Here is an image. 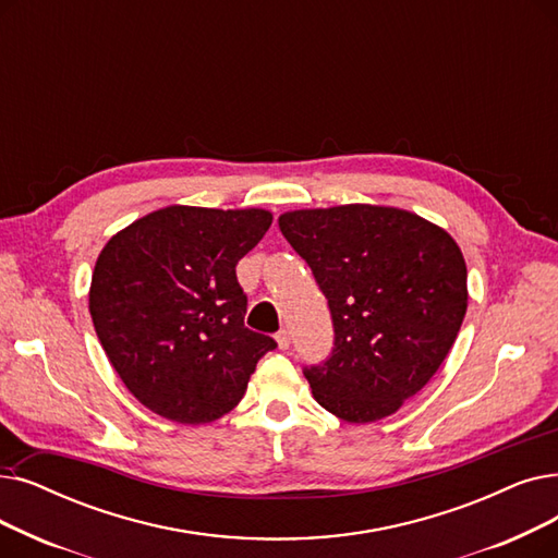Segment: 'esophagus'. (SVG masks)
<instances>
[{"instance_id": "esophagus-1", "label": "esophagus", "mask_w": 558, "mask_h": 558, "mask_svg": "<svg viewBox=\"0 0 558 558\" xmlns=\"http://www.w3.org/2000/svg\"><path fill=\"white\" fill-rule=\"evenodd\" d=\"M276 342H278V349H280V351H287V349H289V332H287V330H280V332L276 335Z\"/></svg>"}]
</instances>
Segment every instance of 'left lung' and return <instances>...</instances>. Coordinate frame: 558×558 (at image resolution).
Returning <instances> with one entry per match:
<instances>
[{
	"instance_id": "1",
	"label": "left lung",
	"mask_w": 558,
	"mask_h": 558,
	"mask_svg": "<svg viewBox=\"0 0 558 558\" xmlns=\"http://www.w3.org/2000/svg\"><path fill=\"white\" fill-rule=\"evenodd\" d=\"M278 226L332 314V353L305 369L312 397L349 424L390 417L456 342L468 310L463 253L440 226L385 205L294 209Z\"/></svg>"
}]
</instances>
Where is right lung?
I'll list each match as a JSON object with an SVG mask.
<instances>
[{"instance_id": "right-lung-1", "label": "right lung", "mask_w": 558, "mask_h": 558, "mask_svg": "<svg viewBox=\"0 0 558 558\" xmlns=\"http://www.w3.org/2000/svg\"><path fill=\"white\" fill-rule=\"evenodd\" d=\"M274 221L266 209L171 205L116 232L95 262L88 310L128 390L178 424H209L246 395L271 337L244 326L236 262Z\"/></svg>"}]
</instances>
